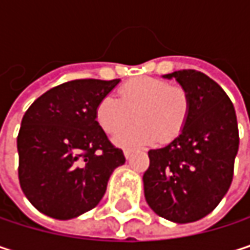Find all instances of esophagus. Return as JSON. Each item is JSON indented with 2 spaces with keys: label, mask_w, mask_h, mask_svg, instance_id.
Listing matches in <instances>:
<instances>
[{
  "label": "esophagus",
  "mask_w": 250,
  "mask_h": 250,
  "mask_svg": "<svg viewBox=\"0 0 250 250\" xmlns=\"http://www.w3.org/2000/svg\"><path fill=\"white\" fill-rule=\"evenodd\" d=\"M131 152H133V150H131V149H128V147H125V150H123V153H125V156L127 158V159L131 156Z\"/></svg>",
  "instance_id": "1"
}]
</instances>
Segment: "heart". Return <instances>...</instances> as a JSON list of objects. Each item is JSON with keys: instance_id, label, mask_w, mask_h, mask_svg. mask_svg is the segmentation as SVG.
Listing matches in <instances>:
<instances>
[{"instance_id": "b5f03b06", "label": "heart", "mask_w": 250, "mask_h": 250, "mask_svg": "<svg viewBox=\"0 0 250 250\" xmlns=\"http://www.w3.org/2000/svg\"><path fill=\"white\" fill-rule=\"evenodd\" d=\"M189 105L184 86L155 76H139L119 88V98L103 97L95 107V119L107 134L116 136L131 123L134 114L137 125L116 139L120 145L168 143L182 131Z\"/></svg>"}]
</instances>
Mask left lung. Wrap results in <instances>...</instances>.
I'll list each match as a JSON object with an SVG mask.
<instances>
[{"label":"left lung","mask_w":250,"mask_h":250,"mask_svg":"<svg viewBox=\"0 0 250 250\" xmlns=\"http://www.w3.org/2000/svg\"><path fill=\"white\" fill-rule=\"evenodd\" d=\"M164 78L188 91L191 105L181 134L147 152L145 198L158 216L192 223L210 214L230 188L239 149L236 111L223 88L203 72L182 69Z\"/></svg>","instance_id":"left-lung-1"}]
</instances>
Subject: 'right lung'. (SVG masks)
<instances>
[{
    "instance_id": "add662e5",
    "label": "right lung",
    "mask_w": 250,
    "mask_h": 250,
    "mask_svg": "<svg viewBox=\"0 0 250 250\" xmlns=\"http://www.w3.org/2000/svg\"><path fill=\"white\" fill-rule=\"evenodd\" d=\"M120 79H75L40 95L17 136L19 179L43 214L69 220L104 197L113 171L125 162L95 119V107Z\"/></svg>"
}]
</instances>
